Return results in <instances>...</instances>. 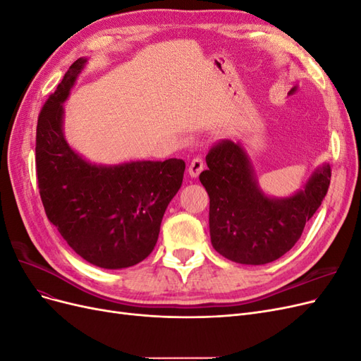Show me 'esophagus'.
I'll list each match as a JSON object with an SVG mask.
<instances>
[{
	"label": "esophagus",
	"mask_w": 361,
	"mask_h": 361,
	"mask_svg": "<svg viewBox=\"0 0 361 361\" xmlns=\"http://www.w3.org/2000/svg\"><path fill=\"white\" fill-rule=\"evenodd\" d=\"M203 167H204V162H203V159L202 158H194L191 162H190V167H188V171H190V176H192V178H197L199 174H200V171L203 170Z\"/></svg>",
	"instance_id": "obj_1"
}]
</instances>
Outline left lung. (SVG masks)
I'll use <instances>...</instances> for the list:
<instances>
[{"instance_id": "left-lung-1", "label": "left lung", "mask_w": 361, "mask_h": 361, "mask_svg": "<svg viewBox=\"0 0 361 361\" xmlns=\"http://www.w3.org/2000/svg\"><path fill=\"white\" fill-rule=\"evenodd\" d=\"M206 164L199 178L209 194L212 247L245 265L269 264L288 253L318 211L331 180L326 164L292 197L269 199L259 190L245 152L231 140L216 141Z\"/></svg>"}]
</instances>
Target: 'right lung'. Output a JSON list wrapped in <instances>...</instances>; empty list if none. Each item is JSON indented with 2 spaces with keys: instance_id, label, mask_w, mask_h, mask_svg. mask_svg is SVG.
<instances>
[{
  "instance_id": "obj_1",
  "label": "right lung",
  "mask_w": 361,
  "mask_h": 361,
  "mask_svg": "<svg viewBox=\"0 0 361 361\" xmlns=\"http://www.w3.org/2000/svg\"><path fill=\"white\" fill-rule=\"evenodd\" d=\"M85 59L64 73L45 105L36 133V174L48 220L90 264L120 269L154 251L164 212L179 191L185 161H134L93 166L63 137V102Z\"/></svg>"
}]
</instances>
